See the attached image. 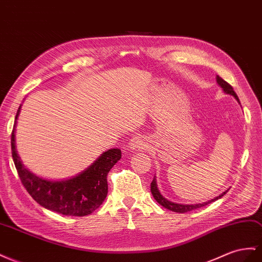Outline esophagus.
Wrapping results in <instances>:
<instances>
[{
	"label": "esophagus",
	"mask_w": 262,
	"mask_h": 262,
	"mask_svg": "<svg viewBox=\"0 0 262 262\" xmlns=\"http://www.w3.org/2000/svg\"><path fill=\"white\" fill-rule=\"evenodd\" d=\"M128 147L130 148L131 151H136V150H139V148H144L145 147V142L141 137H134V138L131 139Z\"/></svg>",
	"instance_id": "esophagus-1"
}]
</instances>
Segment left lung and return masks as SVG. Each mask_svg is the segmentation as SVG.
I'll return each instance as SVG.
<instances>
[{
  "instance_id": "obj_1",
  "label": "left lung",
  "mask_w": 262,
  "mask_h": 262,
  "mask_svg": "<svg viewBox=\"0 0 262 262\" xmlns=\"http://www.w3.org/2000/svg\"><path fill=\"white\" fill-rule=\"evenodd\" d=\"M216 81H217L218 86L223 89V91H224L225 94L231 95L232 97H235L236 100L239 102L238 96L236 95L234 89H232V87L230 86V84H229L228 82H226V81H225L224 79H222L219 76H216ZM239 103H240V102H239ZM227 190H229V188H228ZM227 190H225L224 193H222L219 196L215 197V199L210 200V201H208V202H204V203H202V204H201V203H200V204H178V203H173V202H171V201L166 200L165 197L160 193V190H159V188H158L157 179H155V176H154V179H153V181H152V183H151V193H152V195H153V197H154V200L157 201L160 205H162V206H163L164 208L169 209V210H172V211H175V213H181V214H182V213H186V211L194 210V209H196V208H200V207H203V206H206L207 204H209V203H211V202H215V201H217V200H219V199H222V197H223L226 193H227Z\"/></svg>"
}]
</instances>
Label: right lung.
<instances>
[{"label": "right lung", "instance_id": "1", "mask_svg": "<svg viewBox=\"0 0 262 262\" xmlns=\"http://www.w3.org/2000/svg\"><path fill=\"white\" fill-rule=\"evenodd\" d=\"M22 104L18 107L12 131V157L22 184L40 206L66 216H87L99 208L108 194L107 175L121 159L120 148L103 152L93 164L72 179L49 181L31 172L16 150V124Z\"/></svg>", "mask_w": 262, "mask_h": 262}]
</instances>
